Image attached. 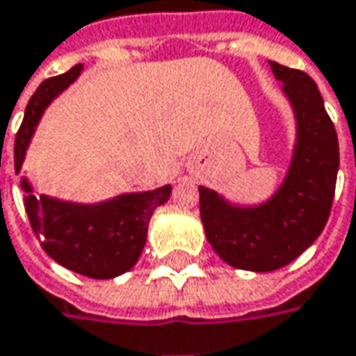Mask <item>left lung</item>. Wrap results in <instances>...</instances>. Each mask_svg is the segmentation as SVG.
Returning <instances> with one entry per match:
<instances>
[{
    "label": "left lung",
    "mask_w": 356,
    "mask_h": 356,
    "mask_svg": "<svg viewBox=\"0 0 356 356\" xmlns=\"http://www.w3.org/2000/svg\"><path fill=\"white\" fill-rule=\"evenodd\" d=\"M270 66L298 120V145L280 191L260 207L240 209L199 187L207 241L221 260L252 272L282 268L323 234L339 173V138L316 82L302 70L278 62Z\"/></svg>",
    "instance_id": "obj_1"
}]
</instances>
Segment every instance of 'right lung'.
Segmentation results:
<instances>
[{
    "label": "right lung",
    "instance_id": "obj_1",
    "mask_svg": "<svg viewBox=\"0 0 356 356\" xmlns=\"http://www.w3.org/2000/svg\"><path fill=\"white\" fill-rule=\"evenodd\" d=\"M80 66L44 80L30 98L22 127L15 135L13 163L15 173L22 169L33 129L58 92L72 84ZM24 201L33 232L44 252L76 274L106 280L129 272L138 260L153 211L171 197V187L165 185L147 193H129L100 203L76 205L50 197L32 195V187L24 181Z\"/></svg>",
    "mask_w": 356,
    "mask_h": 356
}]
</instances>
